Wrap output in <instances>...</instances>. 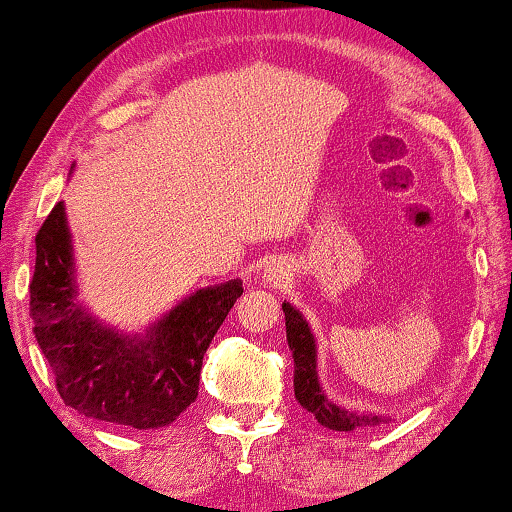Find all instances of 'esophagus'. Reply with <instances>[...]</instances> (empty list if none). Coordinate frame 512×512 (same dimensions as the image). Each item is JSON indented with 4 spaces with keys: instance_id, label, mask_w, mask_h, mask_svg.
Wrapping results in <instances>:
<instances>
[{
    "instance_id": "obj_1",
    "label": "esophagus",
    "mask_w": 512,
    "mask_h": 512,
    "mask_svg": "<svg viewBox=\"0 0 512 512\" xmlns=\"http://www.w3.org/2000/svg\"><path fill=\"white\" fill-rule=\"evenodd\" d=\"M268 277H270V282H277V279H282V270H279V268H268Z\"/></svg>"
}]
</instances>
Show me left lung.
<instances>
[{
	"label": "left lung",
	"mask_w": 512,
	"mask_h": 512,
	"mask_svg": "<svg viewBox=\"0 0 512 512\" xmlns=\"http://www.w3.org/2000/svg\"><path fill=\"white\" fill-rule=\"evenodd\" d=\"M282 310L286 317V340H289V347L293 352V391H296L298 403L307 412H312L321 426L333 431L368 429V426L387 422L380 415H363V412L342 410L321 394L317 382V359H314L317 347H314L310 326H307V321L289 303H282Z\"/></svg>",
	"instance_id": "left-lung-1"
}]
</instances>
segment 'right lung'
I'll return each mask as SVG.
<instances>
[{
	"label": "right lung",
	"mask_w": 512,
	"mask_h": 512,
	"mask_svg": "<svg viewBox=\"0 0 512 512\" xmlns=\"http://www.w3.org/2000/svg\"><path fill=\"white\" fill-rule=\"evenodd\" d=\"M242 291L237 279L202 289L149 328L144 340L102 328L74 303L72 244L58 202L37 233L32 331L65 405L100 422L156 429L198 398L202 356Z\"/></svg>",
	"instance_id": "add662e5"
}]
</instances>
